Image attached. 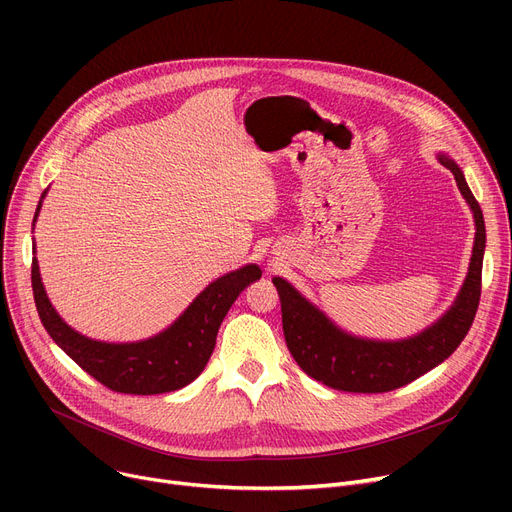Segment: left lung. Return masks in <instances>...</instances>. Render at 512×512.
Segmentation results:
<instances>
[{
  "label": "left lung",
  "mask_w": 512,
  "mask_h": 512,
  "mask_svg": "<svg viewBox=\"0 0 512 512\" xmlns=\"http://www.w3.org/2000/svg\"><path fill=\"white\" fill-rule=\"evenodd\" d=\"M436 157L454 174L475 222L469 272L459 294L434 324L421 332L400 340H375L342 330L288 280L272 278L282 303V328L288 351L313 380L342 392H390L444 363L467 336L481 294L486 224L459 164L442 151Z\"/></svg>",
  "instance_id": "left-lung-1"
}]
</instances>
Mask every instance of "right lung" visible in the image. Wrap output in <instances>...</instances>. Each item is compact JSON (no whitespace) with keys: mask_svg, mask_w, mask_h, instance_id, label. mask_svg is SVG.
I'll return each instance as SVG.
<instances>
[{"mask_svg":"<svg viewBox=\"0 0 512 512\" xmlns=\"http://www.w3.org/2000/svg\"><path fill=\"white\" fill-rule=\"evenodd\" d=\"M47 191L49 188H45L39 199L33 230ZM35 255L37 247L33 238L31 280L43 328L76 365L103 386L124 394H164L197 380L213 353L218 330L232 303L242 290L261 278L259 265L249 263L215 278L161 332L143 340L107 342L89 338L66 324L47 297Z\"/></svg>","mask_w":512,"mask_h":512,"instance_id":"obj_1","label":"right lung"}]
</instances>
